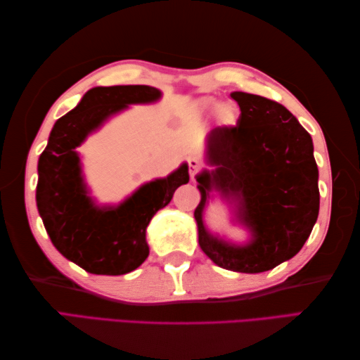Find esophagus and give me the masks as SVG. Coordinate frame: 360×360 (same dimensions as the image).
<instances>
[{"label":"esophagus","instance_id":"1","mask_svg":"<svg viewBox=\"0 0 360 360\" xmlns=\"http://www.w3.org/2000/svg\"><path fill=\"white\" fill-rule=\"evenodd\" d=\"M187 164H188V173H190V178L195 179L196 173L200 172V160H196L195 158H190V159L187 160Z\"/></svg>","mask_w":360,"mask_h":360}]
</instances>
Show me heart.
Wrapping results in <instances>:
<instances>
[{
    "label": "heart",
    "mask_w": 360,
    "mask_h": 360,
    "mask_svg": "<svg viewBox=\"0 0 360 360\" xmlns=\"http://www.w3.org/2000/svg\"><path fill=\"white\" fill-rule=\"evenodd\" d=\"M215 105H217L215 98H210V97H205L200 102V106L202 110H212ZM238 116H240L238 108L232 103H223L217 108V119L221 125H226V127L235 125L236 120H238Z\"/></svg>",
    "instance_id": "b5f03b06"
}]
</instances>
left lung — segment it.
<instances>
[{
  "mask_svg": "<svg viewBox=\"0 0 360 360\" xmlns=\"http://www.w3.org/2000/svg\"><path fill=\"white\" fill-rule=\"evenodd\" d=\"M238 124L217 127L207 136V164L196 176L201 201L195 209L202 252L227 271L258 274L292 258L319 217V168L309 133L285 106L235 91ZM212 188L237 204L252 233L244 247L213 237L202 212Z\"/></svg>",
  "mask_w": 360,
  "mask_h": 360,
  "instance_id": "obj_1",
  "label": "left lung"
}]
</instances>
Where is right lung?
<instances>
[{"mask_svg": "<svg viewBox=\"0 0 360 360\" xmlns=\"http://www.w3.org/2000/svg\"><path fill=\"white\" fill-rule=\"evenodd\" d=\"M160 91L147 85L97 86L72 111L60 117L38 159L37 207L57 250L82 269L97 275H124L147 259L145 231L155 213L188 182V167L155 179L117 207H98L88 196L75 147L112 114L131 103H150Z\"/></svg>", "mask_w": 360, "mask_h": 360, "instance_id": "1", "label": "right lung"}]
</instances>
